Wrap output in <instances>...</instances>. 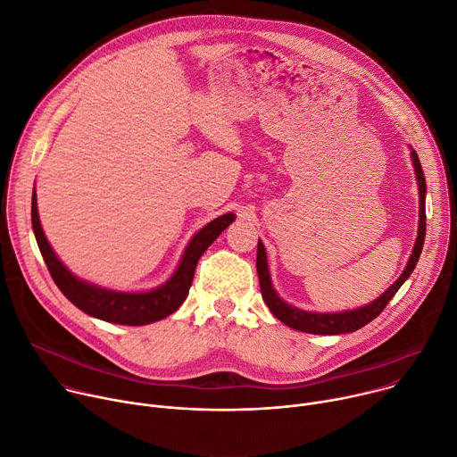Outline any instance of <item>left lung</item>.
Here are the masks:
<instances>
[{"label": "left lung", "mask_w": 457, "mask_h": 457, "mask_svg": "<svg viewBox=\"0 0 457 457\" xmlns=\"http://www.w3.org/2000/svg\"><path fill=\"white\" fill-rule=\"evenodd\" d=\"M411 162L413 168H416L418 175V184H420V231H418V240L416 245H413V252L410 255V261L403 271V275L386 289V292L376 299L373 303L352 310V312H343V313H312V312H303L299 308L289 306L284 303L271 287L270 280V271H268V261H266V250L264 244L259 240L257 244V273H259V282H261V292L262 299L271 310V313L284 322L286 326L304 331V334H317V336H337V334H350V331H355L368 324L370 320L376 319L390 303V299L397 294V289L403 286V282L411 275L413 268H416L420 255L423 252V244H425V233H427V212H425V195H427V182H425V173L421 168V162L416 151H411Z\"/></svg>", "instance_id": "obj_1"}]
</instances>
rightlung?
Wrapping results in <instances>:
<instances>
[{
	"instance_id": "right-lung-1",
	"label": "right lung",
	"mask_w": 457,
	"mask_h": 457,
	"mask_svg": "<svg viewBox=\"0 0 457 457\" xmlns=\"http://www.w3.org/2000/svg\"><path fill=\"white\" fill-rule=\"evenodd\" d=\"M30 215H32V229L36 235L37 247L41 255H44L47 270L53 280L56 282V286L60 287V292L76 308L86 312L87 315H93L107 322L126 324V326L149 324L177 312L189 294L198 259L202 257V253L207 250V247L212 245V242L235 220L233 213H226L207 226H204L189 242L175 275L163 286L147 294H121V292H111V289H102L89 282L76 278L60 262V259L54 255L53 247L46 238L44 229H41L34 193H32Z\"/></svg>"
}]
</instances>
